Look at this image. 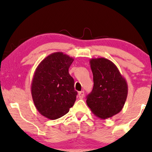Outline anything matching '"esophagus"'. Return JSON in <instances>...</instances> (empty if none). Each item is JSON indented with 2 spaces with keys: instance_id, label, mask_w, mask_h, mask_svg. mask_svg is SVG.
Here are the masks:
<instances>
[{
  "instance_id": "1",
  "label": "esophagus",
  "mask_w": 152,
  "mask_h": 152,
  "mask_svg": "<svg viewBox=\"0 0 152 152\" xmlns=\"http://www.w3.org/2000/svg\"><path fill=\"white\" fill-rule=\"evenodd\" d=\"M84 96V91H80V92L78 93V97L80 99H82L83 97Z\"/></svg>"
}]
</instances>
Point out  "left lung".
I'll use <instances>...</instances> for the list:
<instances>
[{
  "label": "left lung",
  "instance_id": "8db88e82",
  "mask_svg": "<svg viewBox=\"0 0 152 152\" xmlns=\"http://www.w3.org/2000/svg\"><path fill=\"white\" fill-rule=\"evenodd\" d=\"M93 88L86 97V104L97 117L107 119L119 113L127 97L125 79L115 64L105 58L90 60Z\"/></svg>",
  "mask_w": 152,
  "mask_h": 152
}]
</instances>
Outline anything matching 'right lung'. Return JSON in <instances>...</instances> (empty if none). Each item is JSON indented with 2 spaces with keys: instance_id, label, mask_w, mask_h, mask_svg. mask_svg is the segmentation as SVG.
Returning a JSON list of instances; mask_svg holds the SVG:
<instances>
[{
  "instance_id": "right-lung-1",
  "label": "right lung",
  "mask_w": 152,
  "mask_h": 152,
  "mask_svg": "<svg viewBox=\"0 0 152 152\" xmlns=\"http://www.w3.org/2000/svg\"><path fill=\"white\" fill-rule=\"evenodd\" d=\"M74 61L61 52L52 53L35 70L31 84L33 102L40 114L56 120L69 111L77 92L68 68Z\"/></svg>"
}]
</instances>
